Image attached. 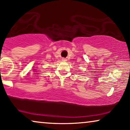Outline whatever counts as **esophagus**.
I'll list each match as a JSON object with an SVG mask.
<instances>
[{"label":"esophagus","mask_w":130,"mask_h":130,"mask_svg":"<svg viewBox=\"0 0 130 130\" xmlns=\"http://www.w3.org/2000/svg\"><path fill=\"white\" fill-rule=\"evenodd\" d=\"M62 61H66V59L65 58H62Z\"/></svg>","instance_id":"1"}]
</instances>
